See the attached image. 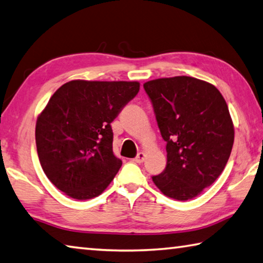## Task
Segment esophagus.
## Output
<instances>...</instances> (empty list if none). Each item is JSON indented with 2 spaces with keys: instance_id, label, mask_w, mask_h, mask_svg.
<instances>
[{
  "instance_id": "esophagus-1",
  "label": "esophagus",
  "mask_w": 263,
  "mask_h": 263,
  "mask_svg": "<svg viewBox=\"0 0 263 263\" xmlns=\"http://www.w3.org/2000/svg\"><path fill=\"white\" fill-rule=\"evenodd\" d=\"M144 159H145V153L140 152V153H137V156L135 157V159H134V161L137 162V163H141V162L144 161Z\"/></svg>"
}]
</instances>
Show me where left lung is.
<instances>
[{"mask_svg": "<svg viewBox=\"0 0 263 263\" xmlns=\"http://www.w3.org/2000/svg\"><path fill=\"white\" fill-rule=\"evenodd\" d=\"M165 141L167 165L152 181L163 195L189 200L223 172L235 130L223 96L191 77L156 79L143 85Z\"/></svg>", "mask_w": 263, "mask_h": 263, "instance_id": "left-lung-1", "label": "left lung"}]
</instances>
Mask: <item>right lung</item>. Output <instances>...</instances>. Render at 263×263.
Masks as SVG:
<instances>
[{
	"mask_svg": "<svg viewBox=\"0 0 263 263\" xmlns=\"http://www.w3.org/2000/svg\"><path fill=\"white\" fill-rule=\"evenodd\" d=\"M140 90L136 81L66 82L37 117L36 150L52 184L78 200L106 189L122 161L113 155L111 122Z\"/></svg>",
	"mask_w": 263,
	"mask_h": 263,
	"instance_id": "add662e5",
	"label": "right lung"
}]
</instances>
